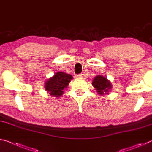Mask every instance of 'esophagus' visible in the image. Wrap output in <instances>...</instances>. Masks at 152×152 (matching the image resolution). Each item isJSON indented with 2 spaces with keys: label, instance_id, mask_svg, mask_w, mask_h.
<instances>
[{
  "label": "esophagus",
  "instance_id": "obj_1",
  "mask_svg": "<svg viewBox=\"0 0 152 152\" xmlns=\"http://www.w3.org/2000/svg\"><path fill=\"white\" fill-rule=\"evenodd\" d=\"M78 78H84V79L86 78L85 74H79V75H78Z\"/></svg>",
  "mask_w": 152,
  "mask_h": 152
}]
</instances>
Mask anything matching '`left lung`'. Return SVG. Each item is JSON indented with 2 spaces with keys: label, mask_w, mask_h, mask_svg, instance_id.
I'll return each mask as SVG.
<instances>
[{
  "label": "left lung",
  "mask_w": 152,
  "mask_h": 152,
  "mask_svg": "<svg viewBox=\"0 0 152 152\" xmlns=\"http://www.w3.org/2000/svg\"><path fill=\"white\" fill-rule=\"evenodd\" d=\"M92 85L99 95H108L112 88V83L102 75L96 76L92 81Z\"/></svg>",
  "instance_id": "1"
}]
</instances>
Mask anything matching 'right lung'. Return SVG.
Segmentation results:
<instances>
[{
    "label": "right lung",
    "instance_id": "obj_1",
    "mask_svg": "<svg viewBox=\"0 0 152 152\" xmlns=\"http://www.w3.org/2000/svg\"><path fill=\"white\" fill-rule=\"evenodd\" d=\"M73 79L70 74L64 72H57L45 82V88L50 96L59 98L64 93L69 83Z\"/></svg>",
    "mask_w": 152,
    "mask_h": 152
}]
</instances>
